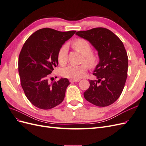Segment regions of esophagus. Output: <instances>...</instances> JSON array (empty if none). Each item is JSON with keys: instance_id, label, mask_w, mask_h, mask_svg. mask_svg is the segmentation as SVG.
I'll return each instance as SVG.
<instances>
[{"instance_id": "1", "label": "esophagus", "mask_w": 146, "mask_h": 146, "mask_svg": "<svg viewBox=\"0 0 146 146\" xmlns=\"http://www.w3.org/2000/svg\"><path fill=\"white\" fill-rule=\"evenodd\" d=\"M70 82H78L79 81H80V80L79 79H70V80H69Z\"/></svg>"}]
</instances>
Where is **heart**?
<instances>
[{"label":"heart","mask_w":146,"mask_h":146,"mask_svg":"<svg viewBox=\"0 0 146 146\" xmlns=\"http://www.w3.org/2000/svg\"><path fill=\"white\" fill-rule=\"evenodd\" d=\"M73 47L80 52L84 55L83 62L87 64L82 65L70 64L60 70L61 76L66 78L78 79L85 75L88 70V67L94 68L98 63V58L96 55L92 54V46L91 44L86 39H77L73 42ZM68 47L66 44H64L60 47L57 55V59L61 65L65 64L68 61Z\"/></svg>","instance_id":"heart-1"}]
</instances>
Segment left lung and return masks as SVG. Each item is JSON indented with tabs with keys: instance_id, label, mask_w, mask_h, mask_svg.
<instances>
[{
	"instance_id": "obj_1",
	"label": "left lung",
	"mask_w": 146,
	"mask_h": 146,
	"mask_svg": "<svg viewBox=\"0 0 146 146\" xmlns=\"http://www.w3.org/2000/svg\"><path fill=\"white\" fill-rule=\"evenodd\" d=\"M76 35L89 41L98 51L99 63L84 92L85 99L98 107H107L120 97L127 77L128 56L122 42L111 30L103 27L78 31Z\"/></svg>"
}]
</instances>
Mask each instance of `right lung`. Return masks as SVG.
<instances>
[{"instance_id":"right-lung-1","label":"right lung","mask_w":146,"mask_h":146,"mask_svg":"<svg viewBox=\"0 0 146 146\" xmlns=\"http://www.w3.org/2000/svg\"><path fill=\"white\" fill-rule=\"evenodd\" d=\"M76 31L60 32L50 28L39 29L26 40L19 56L18 70L21 86L35 107L49 110L62 102L68 79L50 82L48 77L58 64L60 47Z\"/></svg>"}]
</instances>
